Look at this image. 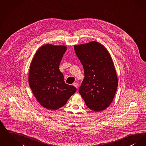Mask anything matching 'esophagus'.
I'll return each instance as SVG.
<instances>
[{
  "instance_id": "34e87169",
  "label": "esophagus",
  "mask_w": 146,
  "mask_h": 146,
  "mask_svg": "<svg viewBox=\"0 0 146 146\" xmlns=\"http://www.w3.org/2000/svg\"><path fill=\"white\" fill-rule=\"evenodd\" d=\"M73 85L74 86H75V87L78 89V84L77 82H74V83L73 84Z\"/></svg>"
}]
</instances>
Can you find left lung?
<instances>
[{"label": "left lung", "instance_id": "left-lung-1", "mask_svg": "<svg viewBox=\"0 0 146 146\" xmlns=\"http://www.w3.org/2000/svg\"><path fill=\"white\" fill-rule=\"evenodd\" d=\"M74 48L85 73L79 92L90 110L103 111L111 104L118 86L111 55L103 44L96 41L75 45Z\"/></svg>", "mask_w": 146, "mask_h": 146}]
</instances>
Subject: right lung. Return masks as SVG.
I'll list each match as a JSON object with an SVG mask.
<instances>
[{
    "mask_svg": "<svg viewBox=\"0 0 146 146\" xmlns=\"http://www.w3.org/2000/svg\"><path fill=\"white\" fill-rule=\"evenodd\" d=\"M67 47L47 43L36 51L30 66L29 84L42 106L56 110L65 105L76 88L65 83L59 65Z\"/></svg>",
    "mask_w": 146,
    "mask_h": 146,
    "instance_id": "right-lung-1",
    "label": "right lung"
}]
</instances>
